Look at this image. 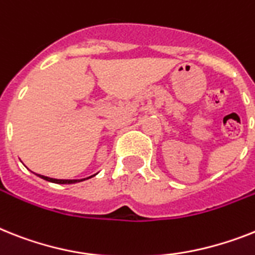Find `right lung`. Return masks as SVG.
Segmentation results:
<instances>
[{
	"mask_svg": "<svg viewBox=\"0 0 255 255\" xmlns=\"http://www.w3.org/2000/svg\"><path fill=\"white\" fill-rule=\"evenodd\" d=\"M40 178H43V180L45 181H49V182H54V184H75V182H81V181H85L87 180V178H91L94 177V176H90V177L87 178H82V180H57V178H50V177H47V176H41V174H37Z\"/></svg>",
	"mask_w": 255,
	"mask_h": 255,
	"instance_id": "obj_1",
	"label": "right lung"
}]
</instances>
